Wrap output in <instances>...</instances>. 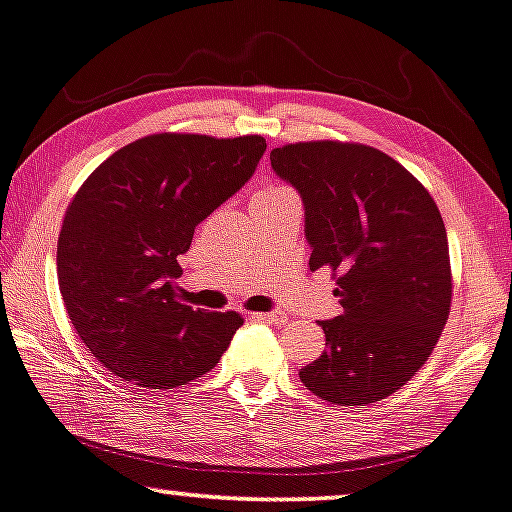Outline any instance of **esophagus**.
<instances>
[{"label": "esophagus", "instance_id": "esophagus-1", "mask_svg": "<svg viewBox=\"0 0 512 512\" xmlns=\"http://www.w3.org/2000/svg\"><path fill=\"white\" fill-rule=\"evenodd\" d=\"M255 320H264V323H278V320H283V313H276V311H267V313H250Z\"/></svg>", "mask_w": 512, "mask_h": 512}]
</instances>
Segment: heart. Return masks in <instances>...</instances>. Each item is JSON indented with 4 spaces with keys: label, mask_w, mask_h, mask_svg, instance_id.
<instances>
[{
    "label": "heart",
    "mask_w": 512,
    "mask_h": 512,
    "mask_svg": "<svg viewBox=\"0 0 512 512\" xmlns=\"http://www.w3.org/2000/svg\"><path fill=\"white\" fill-rule=\"evenodd\" d=\"M295 192L288 185H283V182H269V185H264L260 192L255 194V199H283V196H292Z\"/></svg>",
    "instance_id": "b5f03b06"
}]
</instances>
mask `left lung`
I'll use <instances>...</instances> for the list:
<instances>
[{
	"label": "left lung",
	"instance_id": "left-lung-1",
	"mask_svg": "<svg viewBox=\"0 0 512 512\" xmlns=\"http://www.w3.org/2000/svg\"><path fill=\"white\" fill-rule=\"evenodd\" d=\"M271 166L302 196L309 267L332 271L344 309L320 320L327 349L299 377L327 403L384 400L424 367L452 309L440 210L410 170L360 142H290Z\"/></svg>",
	"mask_w": 512,
	"mask_h": 512
}]
</instances>
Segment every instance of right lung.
Instances as JSON below:
<instances>
[{"mask_svg": "<svg viewBox=\"0 0 512 512\" xmlns=\"http://www.w3.org/2000/svg\"><path fill=\"white\" fill-rule=\"evenodd\" d=\"M264 149L262 135H145L74 194L58 236L60 295L79 339L114 377L166 391L227 351L241 313L182 302L177 257L196 224L250 180Z\"/></svg>", "mask_w": 512, "mask_h": 512, "instance_id": "right-lung-1", "label": "right lung"}]
</instances>
